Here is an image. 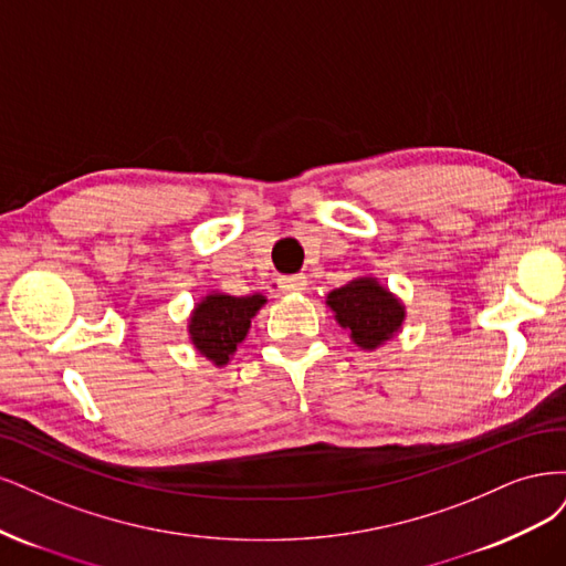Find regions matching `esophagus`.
Segmentation results:
<instances>
[{
    "mask_svg": "<svg viewBox=\"0 0 566 566\" xmlns=\"http://www.w3.org/2000/svg\"><path fill=\"white\" fill-rule=\"evenodd\" d=\"M280 291L282 294H303L305 291V277L303 275H296V277H286L280 282Z\"/></svg>",
    "mask_w": 566,
    "mask_h": 566,
    "instance_id": "34e87169",
    "label": "esophagus"
}]
</instances>
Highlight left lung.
Returning <instances> with one entry per match:
<instances>
[{
    "label": "left lung",
    "mask_w": 566,
    "mask_h": 566,
    "mask_svg": "<svg viewBox=\"0 0 566 566\" xmlns=\"http://www.w3.org/2000/svg\"><path fill=\"white\" fill-rule=\"evenodd\" d=\"M326 307L340 329L361 350H376L402 332L407 307L402 298L374 275H359L326 294Z\"/></svg>",
    "instance_id": "1"
}]
</instances>
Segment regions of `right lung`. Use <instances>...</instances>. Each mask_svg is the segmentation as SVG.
<instances>
[{"label":"right lung","mask_w":566,"mask_h":566,"mask_svg":"<svg viewBox=\"0 0 566 566\" xmlns=\"http://www.w3.org/2000/svg\"><path fill=\"white\" fill-rule=\"evenodd\" d=\"M265 303L263 294L230 296L226 291H209L188 317V338L197 355L207 357L213 367H226Z\"/></svg>","instance_id":"right-lung-1"}]
</instances>
